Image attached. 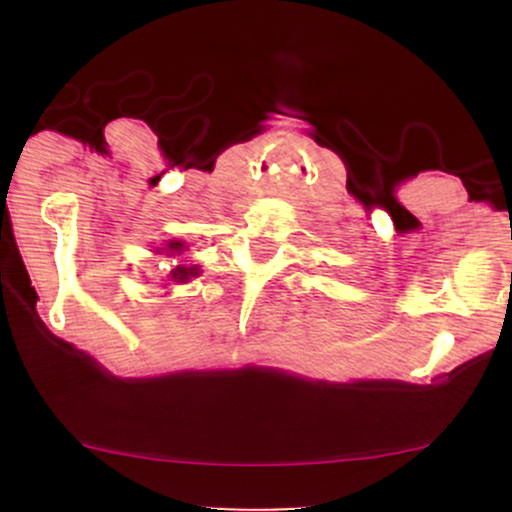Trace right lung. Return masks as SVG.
<instances>
[{"label": "right lung", "instance_id": "add662e5", "mask_svg": "<svg viewBox=\"0 0 512 512\" xmlns=\"http://www.w3.org/2000/svg\"><path fill=\"white\" fill-rule=\"evenodd\" d=\"M188 242L185 240H165L163 245L156 247V255H165V257H180L188 252ZM200 275V267L198 265H188V262H183V265H173V270L168 272V277H165V285H185V282H190L193 277ZM163 285V287H165Z\"/></svg>", "mask_w": 512, "mask_h": 512}]
</instances>
